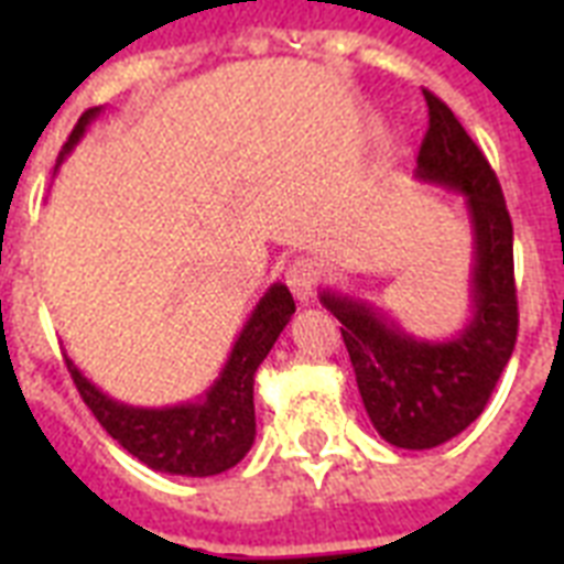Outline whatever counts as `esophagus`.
<instances>
[{
	"instance_id": "obj_1",
	"label": "esophagus",
	"mask_w": 564,
	"mask_h": 564,
	"mask_svg": "<svg viewBox=\"0 0 564 564\" xmlns=\"http://www.w3.org/2000/svg\"><path fill=\"white\" fill-rule=\"evenodd\" d=\"M286 286L292 290V295L304 304L313 301L316 295V286L322 281V269H318L316 260H310V257H295L290 265H286Z\"/></svg>"
}]
</instances>
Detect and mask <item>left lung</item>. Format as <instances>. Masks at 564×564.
<instances>
[{
	"label": "left lung",
	"mask_w": 564,
	"mask_h": 564,
	"mask_svg": "<svg viewBox=\"0 0 564 564\" xmlns=\"http://www.w3.org/2000/svg\"><path fill=\"white\" fill-rule=\"evenodd\" d=\"M430 128L419 149L421 181L465 195L474 228V316L456 339L424 343L334 292L322 304L343 322L362 403L394 447L427 451L459 436L489 403L518 339L512 219L498 175L445 101L424 90Z\"/></svg>",
	"instance_id": "left-lung-1"
}]
</instances>
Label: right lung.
Returning a JSON list of instances; mask_svg holds the SVG:
<instances>
[{
    "label": "right lung",
    "mask_w": 564,
    "mask_h": 564,
    "mask_svg": "<svg viewBox=\"0 0 564 564\" xmlns=\"http://www.w3.org/2000/svg\"><path fill=\"white\" fill-rule=\"evenodd\" d=\"M96 117L99 108L84 110L78 126L61 149V161L64 154L73 152V145L82 140ZM292 313H295V301L290 290L283 283H274L242 327L219 380L195 403L140 410L99 392L75 369L73 360H66V369L73 375L82 401L90 406L101 427L108 430V436L117 438L128 454L154 471L213 477L234 468L254 445V371L260 369L265 354L272 351Z\"/></svg>",
    "instance_id": "obj_1"
}]
</instances>
